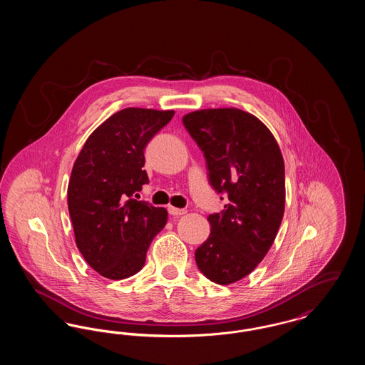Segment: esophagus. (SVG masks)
I'll return each instance as SVG.
<instances>
[{
    "instance_id": "1",
    "label": "esophagus",
    "mask_w": 365,
    "mask_h": 365,
    "mask_svg": "<svg viewBox=\"0 0 365 365\" xmlns=\"http://www.w3.org/2000/svg\"><path fill=\"white\" fill-rule=\"evenodd\" d=\"M168 212L173 216H180V215H185L187 210L186 209L175 208V207H168Z\"/></svg>"
}]
</instances>
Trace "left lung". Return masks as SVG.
<instances>
[{"label":"left lung","mask_w":365,"mask_h":365,"mask_svg":"<svg viewBox=\"0 0 365 365\" xmlns=\"http://www.w3.org/2000/svg\"><path fill=\"white\" fill-rule=\"evenodd\" d=\"M183 124L207 160L210 186L226 194L225 209L208 216L210 234L195 262L209 280L231 284L275 241L286 198L283 157L267 125L237 108L190 112Z\"/></svg>","instance_id":"left-lung-1"}]
</instances>
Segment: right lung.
<instances>
[{
	"mask_svg": "<svg viewBox=\"0 0 365 365\" xmlns=\"http://www.w3.org/2000/svg\"><path fill=\"white\" fill-rule=\"evenodd\" d=\"M174 110L125 108L97 127L76 158L68 183V210L75 241L100 275L120 280L145 265L153 238L168 212L133 194L149 183L142 167L148 142Z\"/></svg>",
	"mask_w": 365,
	"mask_h": 365,
	"instance_id": "add662e5",
	"label": "right lung"
}]
</instances>
